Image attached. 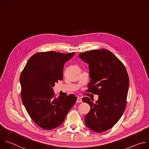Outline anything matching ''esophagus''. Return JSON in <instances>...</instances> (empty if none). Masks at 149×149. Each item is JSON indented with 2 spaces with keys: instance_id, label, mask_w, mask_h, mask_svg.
Segmentation results:
<instances>
[{
  "instance_id": "1",
  "label": "esophagus",
  "mask_w": 149,
  "mask_h": 149,
  "mask_svg": "<svg viewBox=\"0 0 149 149\" xmlns=\"http://www.w3.org/2000/svg\"><path fill=\"white\" fill-rule=\"evenodd\" d=\"M82 102V100L80 98V97H78L77 98V103H81V102Z\"/></svg>"
}]
</instances>
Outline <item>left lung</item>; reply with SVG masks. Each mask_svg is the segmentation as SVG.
Listing matches in <instances>:
<instances>
[{"label":"left lung","instance_id":"8db88e82","mask_svg":"<svg viewBox=\"0 0 149 149\" xmlns=\"http://www.w3.org/2000/svg\"><path fill=\"white\" fill-rule=\"evenodd\" d=\"M79 57L89 65L91 81L87 91L98 95L95 102L88 97L82 98L91 107L85 123L92 131L102 133L112 127L125 110L128 74L122 63L106 49L81 53Z\"/></svg>","mask_w":149,"mask_h":149}]
</instances>
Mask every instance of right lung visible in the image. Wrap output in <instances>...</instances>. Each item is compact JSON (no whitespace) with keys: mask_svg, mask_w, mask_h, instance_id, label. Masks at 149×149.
Wrapping results in <instances>:
<instances>
[{"mask_svg":"<svg viewBox=\"0 0 149 149\" xmlns=\"http://www.w3.org/2000/svg\"><path fill=\"white\" fill-rule=\"evenodd\" d=\"M75 53L56 52L34 54L20 77L23 104L30 118L40 127L51 130L61 125L77 101L74 95L54 97L53 87L63 78L64 64Z\"/></svg>","mask_w":149,"mask_h":149,"instance_id":"1","label":"right lung"}]
</instances>
